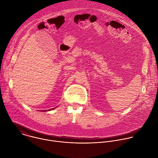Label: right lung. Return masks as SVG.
Listing matches in <instances>:
<instances>
[{
  "label": "right lung",
  "instance_id": "1",
  "mask_svg": "<svg viewBox=\"0 0 158 158\" xmlns=\"http://www.w3.org/2000/svg\"><path fill=\"white\" fill-rule=\"evenodd\" d=\"M55 108H52V109H50V110H45V111H50V110H54Z\"/></svg>",
  "mask_w": 158,
  "mask_h": 158
}]
</instances>
